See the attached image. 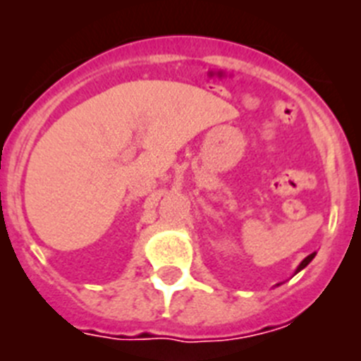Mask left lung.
Listing matches in <instances>:
<instances>
[{"instance_id": "1", "label": "left lung", "mask_w": 361, "mask_h": 361, "mask_svg": "<svg viewBox=\"0 0 361 361\" xmlns=\"http://www.w3.org/2000/svg\"><path fill=\"white\" fill-rule=\"evenodd\" d=\"M314 255H317V253H311V255H309V257H307V258H304V262L300 264V266H298V269H296V273H298V271H302V269H304V267H305V266H307V264H309V262H311L312 258H314Z\"/></svg>"}]
</instances>
